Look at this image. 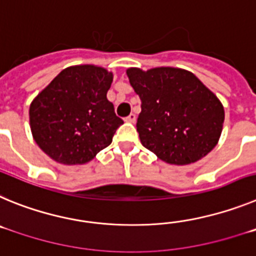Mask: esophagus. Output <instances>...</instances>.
Masks as SVG:
<instances>
[{"label":"esophagus","instance_id":"obj_1","mask_svg":"<svg viewBox=\"0 0 256 256\" xmlns=\"http://www.w3.org/2000/svg\"><path fill=\"white\" fill-rule=\"evenodd\" d=\"M126 122H130V123H134L136 122V114H130L126 118Z\"/></svg>","mask_w":256,"mask_h":256}]
</instances>
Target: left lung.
<instances>
[{"mask_svg":"<svg viewBox=\"0 0 256 256\" xmlns=\"http://www.w3.org/2000/svg\"><path fill=\"white\" fill-rule=\"evenodd\" d=\"M126 76L141 100L136 126L148 150L165 162L186 165L216 148L224 108L198 76L177 68H130Z\"/></svg>","mask_w":256,"mask_h":256,"instance_id":"obj_1","label":"left lung"}]
</instances>
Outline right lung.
Here are the masks:
<instances>
[{
	"label": "right lung",
	"instance_id": "obj_1",
	"mask_svg": "<svg viewBox=\"0 0 256 256\" xmlns=\"http://www.w3.org/2000/svg\"><path fill=\"white\" fill-rule=\"evenodd\" d=\"M112 73L94 65L64 69L29 108L33 138L61 164H84L112 144L124 123L106 94Z\"/></svg>",
	"mask_w": 256,
	"mask_h": 256
}]
</instances>
